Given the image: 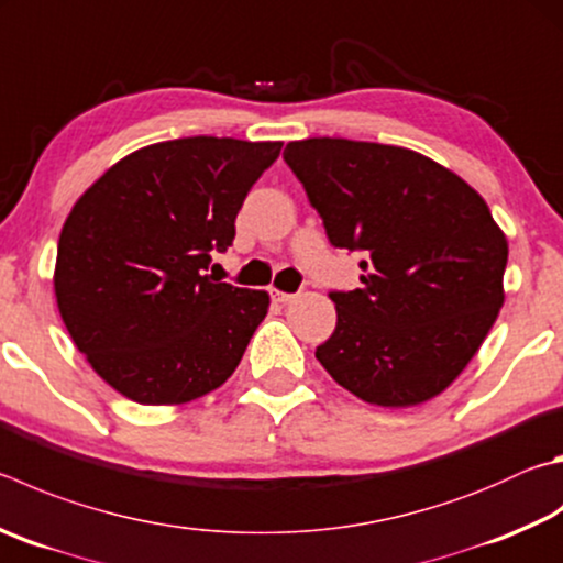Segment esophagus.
<instances>
[{"instance_id": "1", "label": "esophagus", "mask_w": 563, "mask_h": 563, "mask_svg": "<svg viewBox=\"0 0 563 563\" xmlns=\"http://www.w3.org/2000/svg\"><path fill=\"white\" fill-rule=\"evenodd\" d=\"M271 298L275 300V302H280V305H285V302H290L292 298H295V295L292 292H283V290H271Z\"/></svg>"}]
</instances>
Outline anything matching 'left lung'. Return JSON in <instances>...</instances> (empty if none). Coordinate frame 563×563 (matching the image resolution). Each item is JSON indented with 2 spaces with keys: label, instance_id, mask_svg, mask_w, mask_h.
<instances>
[{
  "label": "left lung",
  "instance_id": "obj_1",
  "mask_svg": "<svg viewBox=\"0 0 563 563\" xmlns=\"http://www.w3.org/2000/svg\"><path fill=\"white\" fill-rule=\"evenodd\" d=\"M283 159L332 246L364 253L362 288L330 290L336 327L314 356L362 401L438 396L505 302L507 239L485 199L438 162L379 142L310 137Z\"/></svg>",
  "mask_w": 563,
  "mask_h": 563
}]
</instances>
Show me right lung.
Listing matches in <instances>:
<instances>
[{
  "instance_id": "1",
  "label": "right lung",
  "mask_w": 563,
  "mask_h": 563,
  "mask_svg": "<svg viewBox=\"0 0 563 563\" xmlns=\"http://www.w3.org/2000/svg\"><path fill=\"white\" fill-rule=\"evenodd\" d=\"M283 142L181 137L132 152L70 209L56 302L80 354L137 404H184L236 369L268 292L207 275Z\"/></svg>"
}]
</instances>
